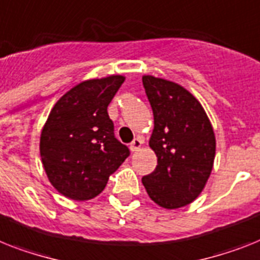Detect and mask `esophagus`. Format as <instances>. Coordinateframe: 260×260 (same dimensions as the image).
<instances>
[{
    "instance_id": "34e87169",
    "label": "esophagus",
    "mask_w": 260,
    "mask_h": 260,
    "mask_svg": "<svg viewBox=\"0 0 260 260\" xmlns=\"http://www.w3.org/2000/svg\"><path fill=\"white\" fill-rule=\"evenodd\" d=\"M143 141L141 138H135L134 141H133L132 143H130V150H132L133 153H135V151H138L139 149H141V146H142Z\"/></svg>"
}]
</instances>
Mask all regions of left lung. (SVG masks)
<instances>
[{
	"mask_svg": "<svg viewBox=\"0 0 260 260\" xmlns=\"http://www.w3.org/2000/svg\"><path fill=\"white\" fill-rule=\"evenodd\" d=\"M154 114L149 145L158 165L142 178L154 202L167 210L194 202L205 188L215 158V134L199 101L175 82L142 77Z\"/></svg>",
	"mask_w": 260,
	"mask_h": 260,
	"instance_id": "8db88e82",
	"label": "left lung"
}]
</instances>
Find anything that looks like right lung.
Returning a JSON list of instances; mask_svg holds the SVG:
<instances>
[{"label":"right lung","instance_id":"right-lung-1","mask_svg":"<svg viewBox=\"0 0 260 260\" xmlns=\"http://www.w3.org/2000/svg\"><path fill=\"white\" fill-rule=\"evenodd\" d=\"M123 82L125 77L118 74L87 79L51 109L41 133V159L53 187L66 198H95L130 154L114 137V123L107 114Z\"/></svg>","mask_w":260,"mask_h":260}]
</instances>
